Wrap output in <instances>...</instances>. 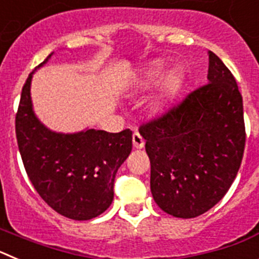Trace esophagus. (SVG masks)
<instances>
[{
  "mask_svg": "<svg viewBox=\"0 0 259 259\" xmlns=\"http://www.w3.org/2000/svg\"><path fill=\"white\" fill-rule=\"evenodd\" d=\"M132 143H134V146L136 149H143L144 145H145V141L141 137V135L139 132H135L134 136H132Z\"/></svg>",
  "mask_w": 259,
  "mask_h": 259,
  "instance_id": "34e87169",
  "label": "esophagus"
}]
</instances>
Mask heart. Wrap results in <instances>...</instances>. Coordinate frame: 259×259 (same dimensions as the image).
Returning a JSON list of instances; mask_svg holds the SVG:
<instances>
[{"label":"heart","instance_id":"heart-1","mask_svg":"<svg viewBox=\"0 0 259 259\" xmlns=\"http://www.w3.org/2000/svg\"><path fill=\"white\" fill-rule=\"evenodd\" d=\"M161 71H162L161 65H158L157 63V65L152 66L149 70L146 71L143 79H141V84H143V85H149V84H152L153 81H154V80L159 76Z\"/></svg>","mask_w":259,"mask_h":259}]
</instances>
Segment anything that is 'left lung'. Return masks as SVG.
<instances>
[{"label":"left lung","instance_id":"obj_1","mask_svg":"<svg viewBox=\"0 0 259 259\" xmlns=\"http://www.w3.org/2000/svg\"><path fill=\"white\" fill-rule=\"evenodd\" d=\"M207 84L143 124L155 203L176 218H196L227 193L242 161L245 124L236 80L209 50Z\"/></svg>","mask_w":259,"mask_h":259}]
</instances>
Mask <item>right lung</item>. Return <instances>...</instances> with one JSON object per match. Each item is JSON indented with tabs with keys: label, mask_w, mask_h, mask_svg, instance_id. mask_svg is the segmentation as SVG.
I'll use <instances>...</instances> for the list:
<instances>
[{
	"label": "right lung",
	"mask_w": 259,
	"mask_h": 259,
	"mask_svg": "<svg viewBox=\"0 0 259 259\" xmlns=\"http://www.w3.org/2000/svg\"><path fill=\"white\" fill-rule=\"evenodd\" d=\"M52 54L28 75L22 89L15 118L18 146L40 197L66 218L89 221L113 202L116 171L132 150V131L88 128L61 134L45 127L32 107L31 81Z\"/></svg>",
	"instance_id": "1"
}]
</instances>
